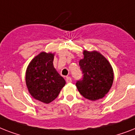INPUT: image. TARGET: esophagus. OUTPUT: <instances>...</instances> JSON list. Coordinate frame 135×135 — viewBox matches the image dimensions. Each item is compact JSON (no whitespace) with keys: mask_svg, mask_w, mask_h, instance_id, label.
Wrapping results in <instances>:
<instances>
[{"mask_svg":"<svg viewBox=\"0 0 135 135\" xmlns=\"http://www.w3.org/2000/svg\"><path fill=\"white\" fill-rule=\"evenodd\" d=\"M66 82L67 83H70L72 82V80H71V77H69V76H67V77L66 78Z\"/></svg>","mask_w":135,"mask_h":135,"instance_id":"34e87169","label":"esophagus"}]
</instances>
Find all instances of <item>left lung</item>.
Here are the masks:
<instances>
[{
  "instance_id": "8db88e82",
  "label": "left lung",
  "mask_w": 135,
  "mask_h": 135,
  "mask_svg": "<svg viewBox=\"0 0 135 135\" xmlns=\"http://www.w3.org/2000/svg\"><path fill=\"white\" fill-rule=\"evenodd\" d=\"M84 58L80 60L83 75L76 87L82 96L90 100L103 98L112 86L114 71L109 61L96 50L83 51Z\"/></svg>"
}]
</instances>
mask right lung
Instances as JSON below:
<instances>
[{
	"mask_svg": "<svg viewBox=\"0 0 135 135\" xmlns=\"http://www.w3.org/2000/svg\"><path fill=\"white\" fill-rule=\"evenodd\" d=\"M54 55L41 52L31 60L26 72V86L30 95L46 104L57 97L66 84L53 66Z\"/></svg>",
	"mask_w": 135,
	"mask_h": 135,
	"instance_id": "obj_1",
	"label": "right lung"
}]
</instances>
